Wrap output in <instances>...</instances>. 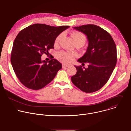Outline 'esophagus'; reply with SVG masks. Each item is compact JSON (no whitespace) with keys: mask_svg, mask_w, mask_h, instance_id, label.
<instances>
[{"mask_svg":"<svg viewBox=\"0 0 131 131\" xmlns=\"http://www.w3.org/2000/svg\"><path fill=\"white\" fill-rule=\"evenodd\" d=\"M69 65H66V64H63L62 65V67H63V68H66V67H69Z\"/></svg>","mask_w":131,"mask_h":131,"instance_id":"34e87169","label":"esophagus"}]
</instances>
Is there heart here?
Returning a JSON list of instances; mask_svg holds the SVG:
<instances>
[{
    "instance_id": "1",
    "label": "heart",
    "mask_w": 131,
    "mask_h": 131,
    "mask_svg": "<svg viewBox=\"0 0 131 131\" xmlns=\"http://www.w3.org/2000/svg\"><path fill=\"white\" fill-rule=\"evenodd\" d=\"M72 38L74 40L75 44H81L83 45L86 40L85 36L82 32L78 31H73L71 34ZM63 34H60L54 40V45L58 46L59 42L63 37ZM75 54H71L69 52L62 51L58 54V59L64 63H71L74 59Z\"/></svg>"
}]
</instances>
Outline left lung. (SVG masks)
<instances>
[{"instance_id":"8db88e82","label":"left lung","mask_w":131,"mask_h":131,"mask_svg":"<svg viewBox=\"0 0 131 131\" xmlns=\"http://www.w3.org/2000/svg\"><path fill=\"white\" fill-rule=\"evenodd\" d=\"M73 28L86 36L88 47L78 62L82 65L86 63L89 65L87 68L74 66L77 72L71 77V81L84 92L97 91L107 83L116 65V44L109 33L97 25L88 24Z\"/></svg>"}]
</instances>
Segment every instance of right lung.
Segmentation results:
<instances>
[{
  "mask_svg": "<svg viewBox=\"0 0 131 131\" xmlns=\"http://www.w3.org/2000/svg\"><path fill=\"white\" fill-rule=\"evenodd\" d=\"M69 26H51L43 24L30 25L18 34L14 41L11 63L16 76L26 87L39 90L51 82L62 64L55 59L41 60L54 49V40Z\"/></svg>",
  "mask_w": 131,
  "mask_h": 131,
  "instance_id": "1",
  "label": "right lung"
}]
</instances>
